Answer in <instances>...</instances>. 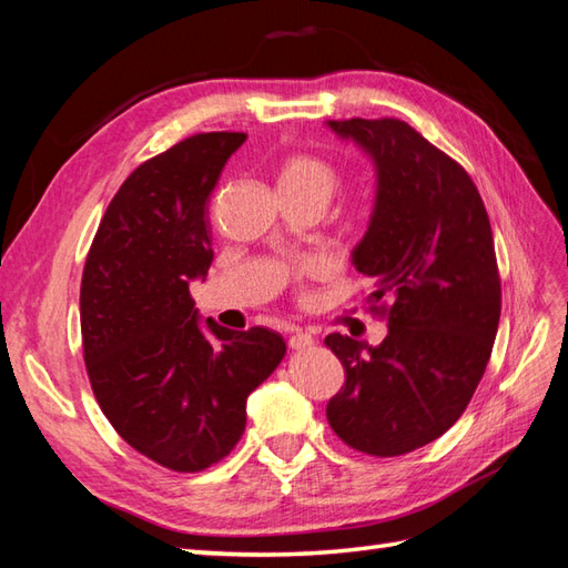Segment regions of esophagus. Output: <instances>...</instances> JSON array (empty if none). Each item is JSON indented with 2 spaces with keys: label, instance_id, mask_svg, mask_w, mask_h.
<instances>
[{
  "label": "esophagus",
  "instance_id": "obj_1",
  "mask_svg": "<svg viewBox=\"0 0 568 568\" xmlns=\"http://www.w3.org/2000/svg\"><path fill=\"white\" fill-rule=\"evenodd\" d=\"M311 345H313V335L306 331H294L292 335H288V347L292 349H304Z\"/></svg>",
  "mask_w": 568,
  "mask_h": 568
}]
</instances>
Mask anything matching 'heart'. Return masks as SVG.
<instances>
[{"label": "heart", "mask_w": 568, "mask_h": 568, "mask_svg": "<svg viewBox=\"0 0 568 568\" xmlns=\"http://www.w3.org/2000/svg\"><path fill=\"white\" fill-rule=\"evenodd\" d=\"M339 186V172L321 155L311 153H294L288 155L280 168V189L288 192H301L323 199L325 204L333 199ZM323 274L321 260H304L294 267V276L298 282H306L311 276Z\"/></svg>", "instance_id": "obj_1"}]
</instances>
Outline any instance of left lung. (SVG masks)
Masks as SVG:
<instances>
[{"label": "left lung", "mask_w": 568, "mask_h": 568, "mask_svg": "<svg viewBox=\"0 0 568 568\" xmlns=\"http://www.w3.org/2000/svg\"><path fill=\"white\" fill-rule=\"evenodd\" d=\"M327 123L379 170L355 264L374 282L367 308L388 335L379 347L325 337L345 369L325 415L347 447L400 457L445 435L486 372L500 321L494 233L466 170L406 121Z\"/></svg>", "instance_id": "left-lung-1"}]
</instances>
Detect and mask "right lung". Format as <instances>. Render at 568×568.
<instances>
[{
  "label": "right lung",
  "mask_w": 568,
  "mask_h": 568,
  "mask_svg": "<svg viewBox=\"0 0 568 568\" xmlns=\"http://www.w3.org/2000/svg\"><path fill=\"white\" fill-rule=\"evenodd\" d=\"M245 138L194 133L138 165L84 260L82 355L99 408L135 452L180 474L231 455L247 396L286 352L267 327H201L189 294L213 260L211 194Z\"/></svg>",
  "instance_id": "add662e5"
}]
</instances>
